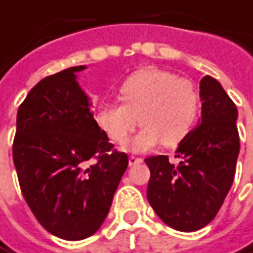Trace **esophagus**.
I'll return each mask as SVG.
<instances>
[{
    "label": "esophagus",
    "instance_id": "esophagus-1",
    "mask_svg": "<svg viewBox=\"0 0 253 253\" xmlns=\"http://www.w3.org/2000/svg\"><path fill=\"white\" fill-rule=\"evenodd\" d=\"M142 162V159L141 158H135V156H130V159H128V165L130 166H134V165H137V163Z\"/></svg>",
    "mask_w": 253,
    "mask_h": 253
}]
</instances>
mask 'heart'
<instances>
[{
	"mask_svg": "<svg viewBox=\"0 0 253 253\" xmlns=\"http://www.w3.org/2000/svg\"><path fill=\"white\" fill-rule=\"evenodd\" d=\"M123 104L98 108V127L115 142H125L138 123L141 131L127 142L130 152L144 154L159 147L176 145L185 138L198 115L195 85L183 77L155 68L141 69L125 80L119 90Z\"/></svg>",
	"mask_w": 253,
	"mask_h": 253,
	"instance_id": "heart-1",
	"label": "heart"
}]
</instances>
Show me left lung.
Returning <instances> with one entry per match:
<instances>
[{
	"label": "left lung",
	"mask_w": 253,
	"mask_h": 253,
	"mask_svg": "<svg viewBox=\"0 0 253 253\" xmlns=\"http://www.w3.org/2000/svg\"><path fill=\"white\" fill-rule=\"evenodd\" d=\"M201 120L180 141L177 165L165 155L145 159L151 170L149 205L169 227L195 231L214 219L233 185L240 154L238 111L211 76L199 83Z\"/></svg>",
	"instance_id": "1"
}]
</instances>
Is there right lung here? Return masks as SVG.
Masks as SVG:
<instances>
[{
	"label": "right lung",
	"instance_id": "obj_1",
	"mask_svg": "<svg viewBox=\"0 0 253 253\" xmlns=\"http://www.w3.org/2000/svg\"><path fill=\"white\" fill-rule=\"evenodd\" d=\"M75 66L42 79L19 106L13 163L20 190L40 224L79 241L102 226L128 166L91 113Z\"/></svg>",
	"mask_w": 253,
	"mask_h": 253
}]
</instances>
